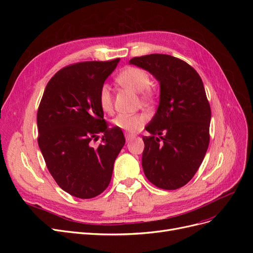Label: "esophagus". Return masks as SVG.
I'll return each instance as SVG.
<instances>
[{"label": "esophagus", "mask_w": 253, "mask_h": 253, "mask_svg": "<svg viewBox=\"0 0 253 253\" xmlns=\"http://www.w3.org/2000/svg\"><path fill=\"white\" fill-rule=\"evenodd\" d=\"M134 135H132V134H126V141H131L133 138H134Z\"/></svg>", "instance_id": "1"}]
</instances>
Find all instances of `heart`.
Returning <instances> with one entry per match:
<instances>
[{"label": "heart", "mask_w": 253, "mask_h": 253, "mask_svg": "<svg viewBox=\"0 0 253 253\" xmlns=\"http://www.w3.org/2000/svg\"><path fill=\"white\" fill-rule=\"evenodd\" d=\"M117 81L122 86L132 89L135 93H140L141 98L145 101H150L154 97V93L149 86L150 76L147 72L139 67L129 66L125 68L117 77ZM99 106L104 113H112L113 111V98L111 88L108 84H103L98 95ZM147 116L143 114L126 115L120 114L113 119V125L121 131L126 133H135L145 124Z\"/></svg>", "instance_id": "b5f03b06"}]
</instances>
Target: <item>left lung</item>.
Here are the masks:
<instances>
[{"mask_svg":"<svg viewBox=\"0 0 253 253\" xmlns=\"http://www.w3.org/2000/svg\"><path fill=\"white\" fill-rule=\"evenodd\" d=\"M159 82L157 111L142 137V169L156 187L175 190L188 183L209 147L211 109L202 78L185 61L163 53L129 60Z\"/></svg>","mask_w":253,"mask_h":253,"instance_id":"left-lung-1","label":"left lung"}]
</instances>
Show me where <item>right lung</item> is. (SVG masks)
Segmentation results:
<instances>
[{"instance_id":"add662e5","label":"right lung","mask_w":253,"mask_h":253,"mask_svg":"<svg viewBox=\"0 0 253 253\" xmlns=\"http://www.w3.org/2000/svg\"><path fill=\"white\" fill-rule=\"evenodd\" d=\"M119 61L62 68L47 83L38 109V143L47 169L61 189L82 200L108 188L126 143L121 129L109 128L98 102L99 90ZM100 132L102 143L94 147L91 140Z\"/></svg>"}]
</instances>
